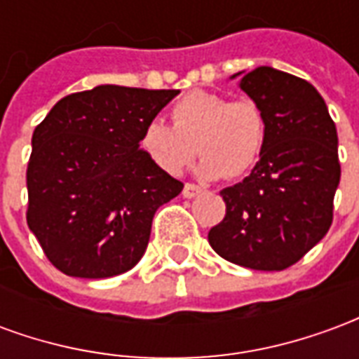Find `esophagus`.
I'll return each instance as SVG.
<instances>
[{"label":"esophagus","instance_id":"1","mask_svg":"<svg viewBox=\"0 0 359 359\" xmlns=\"http://www.w3.org/2000/svg\"><path fill=\"white\" fill-rule=\"evenodd\" d=\"M200 192H202V187H198L194 182H187L184 188H182V196H184V198H194V196H198Z\"/></svg>","mask_w":359,"mask_h":359}]
</instances>
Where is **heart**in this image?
<instances>
[{
	"label": "heart",
	"mask_w": 359,
	"mask_h": 359,
	"mask_svg": "<svg viewBox=\"0 0 359 359\" xmlns=\"http://www.w3.org/2000/svg\"><path fill=\"white\" fill-rule=\"evenodd\" d=\"M172 126L151 121L142 133V148L169 175L187 169L196 154L208 179H241L264 154L267 121L254 100H231L208 90H192L171 109Z\"/></svg>",
	"instance_id": "b5f03b06"
}]
</instances>
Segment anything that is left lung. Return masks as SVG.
<instances>
[{
	"label": "left lung",
	"mask_w": 359,
	"mask_h": 359,
	"mask_svg": "<svg viewBox=\"0 0 359 359\" xmlns=\"http://www.w3.org/2000/svg\"><path fill=\"white\" fill-rule=\"evenodd\" d=\"M241 88L264 109L267 140L248 177L221 190L225 219L208 241L231 264L283 271L332 223L340 180L337 126L319 92L294 74L257 67L242 74Z\"/></svg>",
	"instance_id": "8db88e82"
}]
</instances>
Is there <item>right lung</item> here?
Listing matches in <instances>:
<instances>
[{"label":"right lung","mask_w":359,"mask_h":359,"mask_svg":"<svg viewBox=\"0 0 359 359\" xmlns=\"http://www.w3.org/2000/svg\"><path fill=\"white\" fill-rule=\"evenodd\" d=\"M177 94L103 84L65 95L34 128L27 223L61 273L107 278L140 262L157 208L184 187L140 149Z\"/></svg>","instance_id":"obj_1"}]
</instances>
